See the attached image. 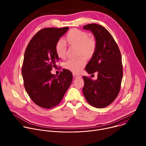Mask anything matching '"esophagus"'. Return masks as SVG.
<instances>
[{
  "label": "esophagus",
  "mask_w": 146,
  "mask_h": 146,
  "mask_svg": "<svg viewBox=\"0 0 146 146\" xmlns=\"http://www.w3.org/2000/svg\"><path fill=\"white\" fill-rule=\"evenodd\" d=\"M73 76L74 78H80V77H81V76L80 75H78V74H75V73H73Z\"/></svg>",
  "instance_id": "1"
}]
</instances>
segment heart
Segmentation results:
<instances>
[{
  "label": "heart",
  "instance_id": "heart-1",
  "mask_svg": "<svg viewBox=\"0 0 146 146\" xmlns=\"http://www.w3.org/2000/svg\"><path fill=\"white\" fill-rule=\"evenodd\" d=\"M64 43L58 41L55 50L57 56L64 59L66 54V47H75L77 48V55L81 56L76 59H71L64 64V68L74 73H79L84 68L86 64V59H91L95 55L97 42L93 37H89L86 32L77 29H73L69 31L63 40Z\"/></svg>",
  "mask_w": 146,
  "mask_h": 146
}]
</instances>
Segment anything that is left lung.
Instances as JSON below:
<instances>
[{"mask_svg":"<svg viewBox=\"0 0 146 146\" xmlns=\"http://www.w3.org/2000/svg\"><path fill=\"white\" fill-rule=\"evenodd\" d=\"M91 31L97 42L94 56L86 67L89 74L98 72V78L83 76L82 92L90 105L96 108L109 106L116 99L123 75L122 58L119 47L110 32L103 27L90 24L83 27Z\"/></svg>","mask_w":146,"mask_h":146,"instance_id":"1","label":"left lung"}]
</instances>
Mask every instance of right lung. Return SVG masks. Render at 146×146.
<instances>
[{
  "instance_id": "obj_1",
  "label": "right lung",
  "mask_w": 146,
  "mask_h": 146,
  "mask_svg": "<svg viewBox=\"0 0 146 146\" xmlns=\"http://www.w3.org/2000/svg\"><path fill=\"white\" fill-rule=\"evenodd\" d=\"M68 29H41L25 50L22 67L24 85L32 100L41 108L51 109L57 106L72 82L73 75L69 70L63 69L58 76L51 73L59 60L55 45Z\"/></svg>"
}]
</instances>
